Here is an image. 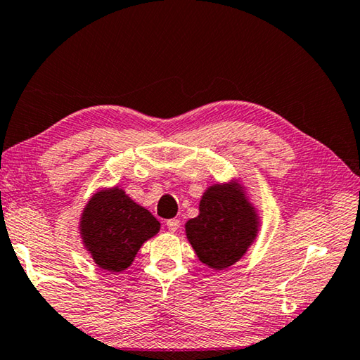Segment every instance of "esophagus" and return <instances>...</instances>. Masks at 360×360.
I'll use <instances>...</instances> for the list:
<instances>
[{
  "label": "esophagus",
  "instance_id": "34e87169",
  "mask_svg": "<svg viewBox=\"0 0 360 360\" xmlns=\"http://www.w3.org/2000/svg\"><path fill=\"white\" fill-rule=\"evenodd\" d=\"M167 227L173 233V231L179 229V221H178V219H169V221H167Z\"/></svg>",
  "mask_w": 360,
  "mask_h": 360
}]
</instances>
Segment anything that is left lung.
I'll use <instances>...</instances> for the list:
<instances>
[{
  "label": "left lung",
  "mask_w": 360,
  "mask_h": 360,
  "mask_svg": "<svg viewBox=\"0 0 360 360\" xmlns=\"http://www.w3.org/2000/svg\"><path fill=\"white\" fill-rule=\"evenodd\" d=\"M198 260L221 271L245 257L260 230V214L240 178L206 187L198 216L184 225Z\"/></svg>",
  "instance_id": "obj_1"
}]
</instances>
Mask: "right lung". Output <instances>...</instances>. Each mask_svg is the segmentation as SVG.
I'll list each match as a JSON object with an SVG mask.
<instances>
[{
  "mask_svg": "<svg viewBox=\"0 0 360 360\" xmlns=\"http://www.w3.org/2000/svg\"><path fill=\"white\" fill-rule=\"evenodd\" d=\"M158 231L160 222L119 186L98 188L79 217L84 249L96 266L111 273L127 270Z\"/></svg>",
  "mask_w": 360,
  "mask_h": 360,
  "instance_id": "obj_1",
  "label": "right lung"
}]
</instances>
